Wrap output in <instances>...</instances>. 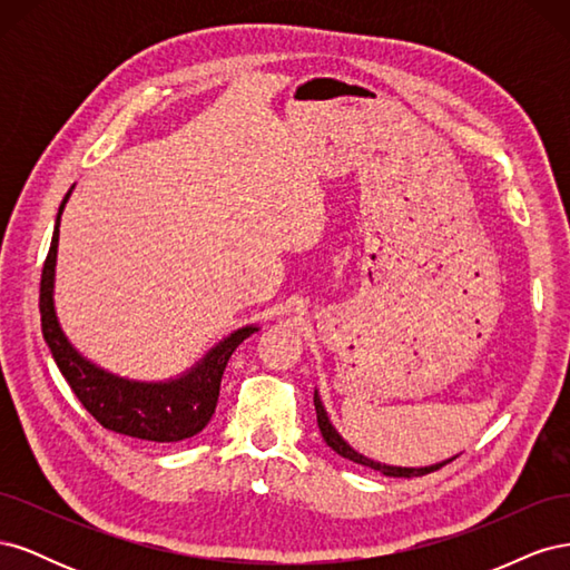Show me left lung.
I'll list each match as a JSON object with an SVG mask.
<instances>
[{"mask_svg": "<svg viewBox=\"0 0 570 570\" xmlns=\"http://www.w3.org/2000/svg\"><path fill=\"white\" fill-rule=\"evenodd\" d=\"M314 406H316V419H318V428H321V435H323L325 444L331 446L333 452H337L340 456L350 459L354 463H361V465H368V469L381 471L383 475H390V478H419V475H425V473H433V471L442 469L444 463H450V461H454L459 456L456 454L452 459H444L440 463H430V465H392V463H385V461H375V459H371L366 454L356 452L354 446L337 433V428L331 423V419H327V411H325V406L321 402L318 390H314Z\"/></svg>", "mask_w": 570, "mask_h": 570, "instance_id": "obj_1", "label": "left lung"}]
</instances>
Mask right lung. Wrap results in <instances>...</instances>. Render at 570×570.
<instances>
[{"label":"right lung","instance_id":"right-lung-1","mask_svg":"<svg viewBox=\"0 0 570 570\" xmlns=\"http://www.w3.org/2000/svg\"><path fill=\"white\" fill-rule=\"evenodd\" d=\"M73 187L68 189L59 206L55 235H51L42 268L40 316L47 347L80 404L107 430L147 442H180L195 438L214 416L220 377L228 366V358L239 344L258 331V325L249 323L237 327L195 361V366H189L176 377H166V381H132V377L116 375L97 366L95 361L80 354L73 342L66 337L55 306L59 226L63 206Z\"/></svg>","mask_w":570,"mask_h":570}]
</instances>
